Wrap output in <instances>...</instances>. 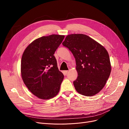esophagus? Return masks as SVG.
Segmentation results:
<instances>
[{
    "label": "esophagus",
    "instance_id": "1",
    "mask_svg": "<svg viewBox=\"0 0 129 129\" xmlns=\"http://www.w3.org/2000/svg\"><path fill=\"white\" fill-rule=\"evenodd\" d=\"M68 71H63V74H64V75H66V74L68 73Z\"/></svg>",
    "mask_w": 129,
    "mask_h": 129
}]
</instances>
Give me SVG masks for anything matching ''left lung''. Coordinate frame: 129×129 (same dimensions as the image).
<instances>
[{"instance_id": "8db88e82", "label": "left lung", "mask_w": 129, "mask_h": 129, "mask_svg": "<svg viewBox=\"0 0 129 129\" xmlns=\"http://www.w3.org/2000/svg\"><path fill=\"white\" fill-rule=\"evenodd\" d=\"M62 45L75 58L78 76L73 83L77 92L86 96L98 93L105 86L111 71L106 49L83 34L68 35Z\"/></svg>"}]
</instances>
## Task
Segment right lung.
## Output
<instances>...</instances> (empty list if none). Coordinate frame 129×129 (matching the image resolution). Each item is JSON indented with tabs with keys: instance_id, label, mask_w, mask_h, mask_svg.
Wrapping results in <instances>:
<instances>
[{
	"instance_id": "1",
	"label": "right lung",
	"mask_w": 129,
	"mask_h": 129,
	"mask_svg": "<svg viewBox=\"0 0 129 129\" xmlns=\"http://www.w3.org/2000/svg\"><path fill=\"white\" fill-rule=\"evenodd\" d=\"M64 36L52 34L38 38L22 54L21 75L23 82L34 95L49 100L57 95L64 75L58 71L54 54Z\"/></svg>"
}]
</instances>
